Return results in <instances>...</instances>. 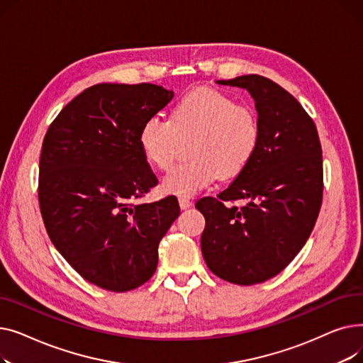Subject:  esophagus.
<instances>
[{
  "label": "esophagus",
  "mask_w": 363,
  "mask_h": 363,
  "mask_svg": "<svg viewBox=\"0 0 363 363\" xmlns=\"http://www.w3.org/2000/svg\"><path fill=\"white\" fill-rule=\"evenodd\" d=\"M178 201H179V207L182 208V211H185V208H188V207H191V206H193V201L189 200V199H185V197H179V199H178Z\"/></svg>",
  "instance_id": "obj_1"
}]
</instances>
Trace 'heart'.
<instances>
[{"instance_id":"obj_1","label":"heart","mask_w":363,"mask_h":363,"mask_svg":"<svg viewBox=\"0 0 363 363\" xmlns=\"http://www.w3.org/2000/svg\"><path fill=\"white\" fill-rule=\"evenodd\" d=\"M260 135V121L252 106L203 86L182 95L170 119L148 116L140 128L138 143L152 166L167 170L179 141L191 140L186 148L189 160L175 166L162 182L166 194L189 197L219 177L241 174L256 155Z\"/></svg>"}]
</instances>
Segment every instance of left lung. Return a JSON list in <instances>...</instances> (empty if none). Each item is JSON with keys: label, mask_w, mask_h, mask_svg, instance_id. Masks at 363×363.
Segmentation results:
<instances>
[{"label": "left lung", "mask_w": 363, "mask_h": 363, "mask_svg": "<svg viewBox=\"0 0 363 363\" xmlns=\"http://www.w3.org/2000/svg\"><path fill=\"white\" fill-rule=\"evenodd\" d=\"M218 84L250 92L262 135L233 184L196 203L206 219L201 253L216 277L253 285L279 274L306 244L322 204V148L309 114L274 81L244 74ZM237 199L246 204H225Z\"/></svg>", "instance_id": "left-lung-1"}]
</instances>
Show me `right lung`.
I'll return each mask as SVG.
<instances>
[{"label": "right lung", "mask_w": 363, "mask_h": 363, "mask_svg": "<svg viewBox=\"0 0 363 363\" xmlns=\"http://www.w3.org/2000/svg\"><path fill=\"white\" fill-rule=\"evenodd\" d=\"M174 99L152 84H97L50 125L40 159L41 215L51 242L100 289L123 293L156 272L177 197L133 204L157 185L138 143L144 121Z\"/></svg>", "instance_id": "obj_1"}]
</instances>
